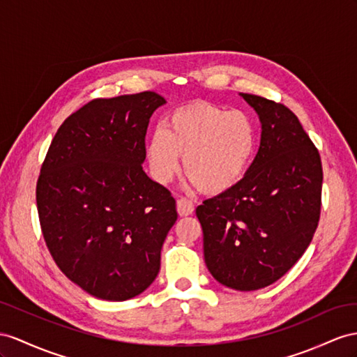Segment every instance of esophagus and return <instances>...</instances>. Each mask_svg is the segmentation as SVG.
<instances>
[{
  "instance_id": "esophagus-1",
  "label": "esophagus",
  "mask_w": 357,
  "mask_h": 357,
  "mask_svg": "<svg viewBox=\"0 0 357 357\" xmlns=\"http://www.w3.org/2000/svg\"><path fill=\"white\" fill-rule=\"evenodd\" d=\"M176 209H178V214H179V215L185 217V215L193 214V211H195V204L191 202V200L187 199V197H179L178 202H176Z\"/></svg>"
}]
</instances>
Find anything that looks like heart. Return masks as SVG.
<instances>
[{"label":"heart","instance_id":"1","mask_svg":"<svg viewBox=\"0 0 357 357\" xmlns=\"http://www.w3.org/2000/svg\"><path fill=\"white\" fill-rule=\"evenodd\" d=\"M257 149V126L244 112L195 104L175 112L152 135L146 149L153 181L166 185L182 169L205 195L238 184Z\"/></svg>","mask_w":357,"mask_h":357}]
</instances>
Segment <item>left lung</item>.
Wrapping results in <instances>:
<instances>
[{
	"instance_id": "left-lung-1",
	"label": "left lung",
	"mask_w": 357,
	"mask_h": 357,
	"mask_svg": "<svg viewBox=\"0 0 357 357\" xmlns=\"http://www.w3.org/2000/svg\"><path fill=\"white\" fill-rule=\"evenodd\" d=\"M240 95L259 116L258 153L238 184L204 200L196 215L213 278L227 288L255 291L280 279L312 241L323 167L318 149L288 107Z\"/></svg>"
}]
</instances>
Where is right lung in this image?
Here are the masks:
<instances>
[{
    "instance_id": "add662e5",
    "label": "right lung",
    "mask_w": 357,
    "mask_h": 357,
    "mask_svg": "<svg viewBox=\"0 0 357 357\" xmlns=\"http://www.w3.org/2000/svg\"><path fill=\"white\" fill-rule=\"evenodd\" d=\"M162 104L155 91L90 100L61 123L42 164L45 243L66 278L96 298L142 294L178 218L170 191L142 167L149 119Z\"/></svg>"
}]
</instances>
